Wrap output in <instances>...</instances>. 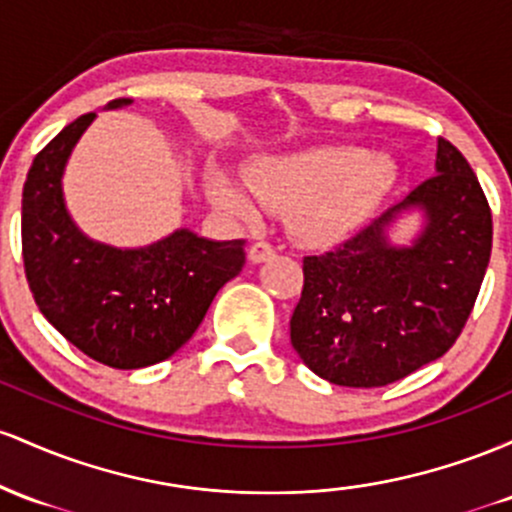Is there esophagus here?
Wrapping results in <instances>:
<instances>
[{
  "label": "esophagus",
  "instance_id": "esophagus-1",
  "mask_svg": "<svg viewBox=\"0 0 512 512\" xmlns=\"http://www.w3.org/2000/svg\"><path fill=\"white\" fill-rule=\"evenodd\" d=\"M273 256H275V249L271 244H266V241H256V244H251V249H249L251 263H266V261H271Z\"/></svg>",
  "mask_w": 512,
  "mask_h": 512
}]
</instances>
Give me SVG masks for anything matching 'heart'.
Returning <instances> with one entry per match:
<instances>
[{"mask_svg":"<svg viewBox=\"0 0 512 512\" xmlns=\"http://www.w3.org/2000/svg\"><path fill=\"white\" fill-rule=\"evenodd\" d=\"M396 162L384 152L348 145L268 154L246 171L244 185L220 169L205 176V195L217 210L254 220L258 205L285 212L287 232L307 249L338 244L394 188Z\"/></svg>","mask_w":512,"mask_h":512,"instance_id":"b5f03b06","label":"heart"}]
</instances>
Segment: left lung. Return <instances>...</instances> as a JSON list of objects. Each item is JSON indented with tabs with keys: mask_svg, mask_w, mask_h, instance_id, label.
<instances>
[{
	"mask_svg": "<svg viewBox=\"0 0 512 512\" xmlns=\"http://www.w3.org/2000/svg\"><path fill=\"white\" fill-rule=\"evenodd\" d=\"M404 219H416L417 232L399 240ZM491 239L479 179L440 137L433 179L336 251L304 258L292 348L338 387H384L433 363L472 314Z\"/></svg>",
	"mask_w": 512,
	"mask_h": 512,
	"instance_id": "8db88e82",
	"label": "left lung"
}]
</instances>
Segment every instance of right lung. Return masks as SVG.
I'll use <instances>...</instances> for the list:
<instances>
[{"label":"right lung","mask_w":512,"mask_h":512,"mask_svg":"<svg viewBox=\"0 0 512 512\" xmlns=\"http://www.w3.org/2000/svg\"><path fill=\"white\" fill-rule=\"evenodd\" d=\"M116 99L103 111L128 108ZM99 113L62 128L28 169L21 241L28 287L72 346L116 370L171 358L246 263L244 239L215 241L188 227L135 249L86 237L65 200L67 162Z\"/></svg>","instance_id":"obj_1"}]
</instances>
